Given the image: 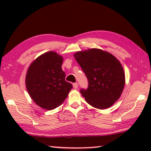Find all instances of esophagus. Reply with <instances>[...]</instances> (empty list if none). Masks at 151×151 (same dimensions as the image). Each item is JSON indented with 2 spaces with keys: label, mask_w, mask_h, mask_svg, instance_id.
Segmentation results:
<instances>
[{
  "label": "esophagus",
  "mask_w": 151,
  "mask_h": 151,
  "mask_svg": "<svg viewBox=\"0 0 151 151\" xmlns=\"http://www.w3.org/2000/svg\"><path fill=\"white\" fill-rule=\"evenodd\" d=\"M73 88H78V83L77 82H75V83H73Z\"/></svg>",
  "instance_id": "1"
}]
</instances>
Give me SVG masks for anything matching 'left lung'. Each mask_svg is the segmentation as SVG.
<instances>
[{"label":"left lung","instance_id":"obj_1","mask_svg":"<svg viewBox=\"0 0 151 151\" xmlns=\"http://www.w3.org/2000/svg\"><path fill=\"white\" fill-rule=\"evenodd\" d=\"M74 57L88 79L86 89L80 90L91 106L104 109L120 97L125 84V74L119 61L111 53L99 49L78 51Z\"/></svg>","mask_w":151,"mask_h":151}]
</instances>
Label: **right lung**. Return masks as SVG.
<instances>
[{
	"instance_id": "obj_1",
	"label": "right lung",
	"mask_w": 151,
	"mask_h": 151,
	"mask_svg": "<svg viewBox=\"0 0 151 151\" xmlns=\"http://www.w3.org/2000/svg\"><path fill=\"white\" fill-rule=\"evenodd\" d=\"M63 58L48 51L31 64L26 75V88L34 102L41 108L52 110L60 106L73 86L65 81L62 69Z\"/></svg>"
}]
</instances>
